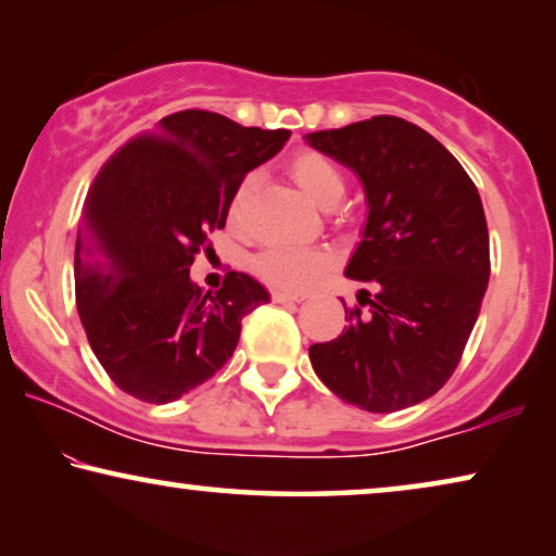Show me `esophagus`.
<instances>
[{
  "mask_svg": "<svg viewBox=\"0 0 556 556\" xmlns=\"http://www.w3.org/2000/svg\"><path fill=\"white\" fill-rule=\"evenodd\" d=\"M270 299L276 303H301L303 295L301 293H288V291H273Z\"/></svg>",
  "mask_w": 556,
  "mask_h": 556,
  "instance_id": "obj_1",
  "label": "esophagus"
}]
</instances>
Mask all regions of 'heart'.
<instances>
[{"label":"heart","instance_id":"b5f03b06","mask_svg":"<svg viewBox=\"0 0 556 556\" xmlns=\"http://www.w3.org/2000/svg\"><path fill=\"white\" fill-rule=\"evenodd\" d=\"M288 172L303 192L321 207H333L344 197L346 181L344 174L329 156L318 151H299L288 162ZM250 185L253 181H240L235 189L230 204H227V223L232 227L240 225L242 210H245ZM331 257L324 250H293V248H270L263 250L253 261V270L265 283L283 288V291H306L318 278L329 270Z\"/></svg>","mask_w":556,"mask_h":556}]
</instances>
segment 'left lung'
Returning a JSON list of instances; mask_svg holds the SVG:
<instances>
[{
	"mask_svg": "<svg viewBox=\"0 0 556 556\" xmlns=\"http://www.w3.org/2000/svg\"><path fill=\"white\" fill-rule=\"evenodd\" d=\"M306 141L362 179L369 215L346 276L372 291H359L337 339L308 349L311 364L349 405L413 407L451 379L481 311L491 276L481 197L458 159L405 118Z\"/></svg>",
	"mask_w": 556,
	"mask_h": 556,
	"instance_id": "obj_1",
	"label": "left lung"
}]
</instances>
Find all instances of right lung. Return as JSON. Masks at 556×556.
Returning <instances> with one entry per match:
<instances>
[{"label": "right lung", "mask_w": 556, "mask_h": 556, "mask_svg": "<svg viewBox=\"0 0 556 556\" xmlns=\"http://www.w3.org/2000/svg\"><path fill=\"white\" fill-rule=\"evenodd\" d=\"M288 136L192 109L134 136L101 166L75 242V303L118 390L154 405L179 400L225 367L242 318L270 301L238 270L202 293L189 265L225 227L245 174Z\"/></svg>", "instance_id": "1"}]
</instances>
